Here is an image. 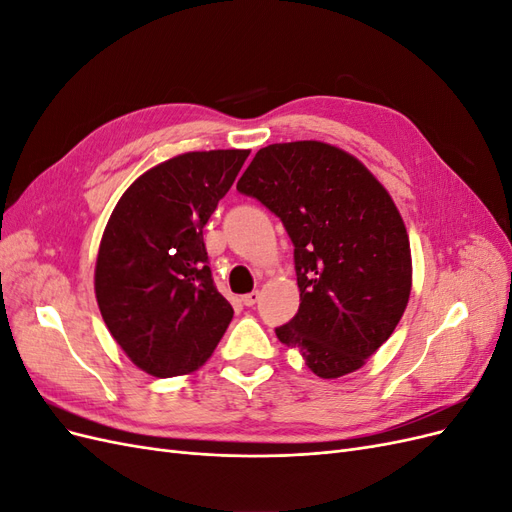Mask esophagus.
I'll return each mask as SVG.
<instances>
[{
    "instance_id": "1",
    "label": "esophagus",
    "mask_w": 512,
    "mask_h": 512,
    "mask_svg": "<svg viewBox=\"0 0 512 512\" xmlns=\"http://www.w3.org/2000/svg\"><path fill=\"white\" fill-rule=\"evenodd\" d=\"M241 301H243V305H245V307H252V305H256V301H258V290H254V292H247V294H243V297H241Z\"/></svg>"
}]
</instances>
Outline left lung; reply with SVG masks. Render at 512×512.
<instances>
[{
  "label": "left lung",
  "mask_w": 512,
  "mask_h": 512,
  "mask_svg": "<svg viewBox=\"0 0 512 512\" xmlns=\"http://www.w3.org/2000/svg\"><path fill=\"white\" fill-rule=\"evenodd\" d=\"M237 190L280 218L294 245L301 305L277 339L320 378L365 365L412 286L408 232L389 192L350 153L318 141L260 149Z\"/></svg>",
  "instance_id": "8db88e82"
}]
</instances>
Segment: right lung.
<instances>
[{
  "label": "right lung",
  "instance_id": "right-lung-1",
  "mask_svg": "<svg viewBox=\"0 0 512 512\" xmlns=\"http://www.w3.org/2000/svg\"><path fill=\"white\" fill-rule=\"evenodd\" d=\"M247 156L218 149L162 162L130 185L106 224L96 262L100 314L151 376L198 369L235 314L213 284L203 228Z\"/></svg>",
  "mask_w": 512,
  "mask_h": 512
}]
</instances>
